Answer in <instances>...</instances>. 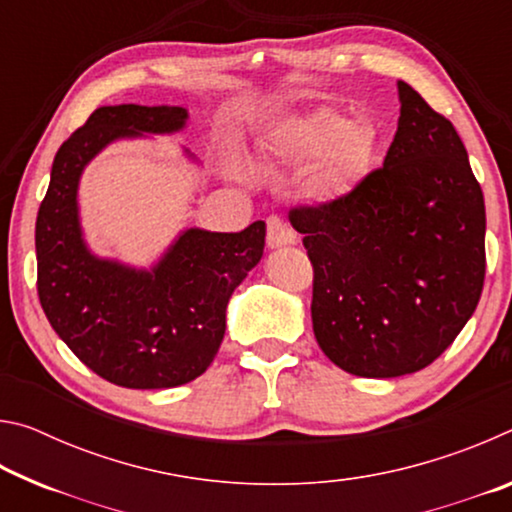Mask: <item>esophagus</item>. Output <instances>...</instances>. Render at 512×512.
Returning a JSON list of instances; mask_svg holds the SVG:
<instances>
[{"mask_svg": "<svg viewBox=\"0 0 512 512\" xmlns=\"http://www.w3.org/2000/svg\"><path fill=\"white\" fill-rule=\"evenodd\" d=\"M293 244H298L296 232H293L282 219H277V216H271V219L266 221V246L273 250V248L293 246Z\"/></svg>", "mask_w": 512, "mask_h": 512, "instance_id": "esophagus-1", "label": "esophagus"}]
</instances>
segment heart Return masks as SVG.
Here are the masks:
<instances>
[{
  "instance_id": "heart-1",
  "label": "heart",
  "mask_w": 512,
  "mask_h": 512,
  "mask_svg": "<svg viewBox=\"0 0 512 512\" xmlns=\"http://www.w3.org/2000/svg\"><path fill=\"white\" fill-rule=\"evenodd\" d=\"M282 142L293 155L318 158L314 189L327 201L348 196L357 187L375 149V135L366 121L348 119L334 108H316L291 119Z\"/></svg>"
}]
</instances>
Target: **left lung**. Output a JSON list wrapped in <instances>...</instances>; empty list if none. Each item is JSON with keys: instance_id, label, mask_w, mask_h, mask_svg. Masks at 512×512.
<instances>
[{"instance_id": "obj_1", "label": "left lung", "mask_w": 512, "mask_h": 512, "mask_svg": "<svg viewBox=\"0 0 512 512\" xmlns=\"http://www.w3.org/2000/svg\"><path fill=\"white\" fill-rule=\"evenodd\" d=\"M400 119L384 167L348 196L289 221L314 264L311 320L325 357L357 377L436 361L479 305L485 205L452 121L397 81Z\"/></svg>"}]
</instances>
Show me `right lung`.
I'll list each match as a JSON object with an SVG mask.
<instances>
[{
  "label": "right lung",
  "mask_w": 512,
  "mask_h": 512,
  "mask_svg": "<svg viewBox=\"0 0 512 512\" xmlns=\"http://www.w3.org/2000/svg\"><path fill=\"white\" fill-rule=\"evenodd\" d=\"M187 119L180 106L97 108L58 149L38 210L45 316L85 366L124 388H173L201 377L219 352L232 293L264 255V221L241 232L187 228L151 268L90 250L79 212L85 167L112 142L180 133Z\"/></svg>",
  "instance_id": "right-lung-1"
}]
</instances>
